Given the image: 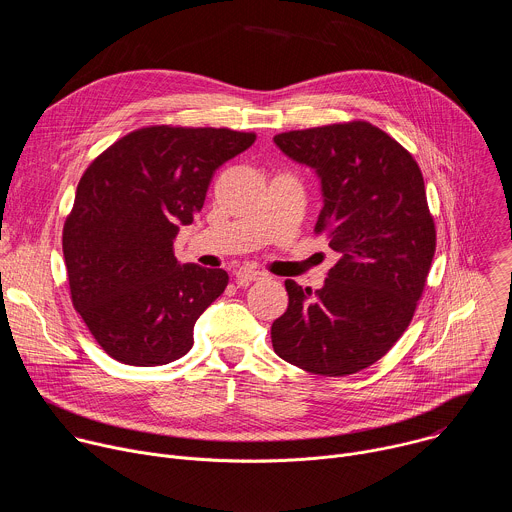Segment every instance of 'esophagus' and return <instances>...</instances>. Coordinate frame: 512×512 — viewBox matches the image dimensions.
Here are the masks:
<instances>
[{
  "label": "esophagus",
  "instance_id": "esophagus-1",
  "mask_svg": "<svg viewBox=\"0 0 512 512\" xmlns=\"http://www.w3.org/2000/svg\"><path fill=\"white\" fill-rule=\"evenodd\" d=\"M235 277H237V281H239L241 285H247V283H251V281L261 279L263 273H261V271H255V269H251V267H241V269H237Z\"/></svg>",
  "mask_w": 512,
  "mask_h": 512
}]
</instances>
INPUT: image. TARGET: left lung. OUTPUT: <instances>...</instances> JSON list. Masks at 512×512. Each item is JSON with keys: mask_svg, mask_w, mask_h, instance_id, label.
<instances>
[{"mask_svg": "<svg viewBox=\"0 0 512 512\" xmlns=\"http://www.w3.org/2000/svg\"><path fill=\"white\" fill-rule=\"evenodd\" d=\"M316 172L324 206L316 233L340 255L324 287L287 279V310L271 326L277 356L324 377L371 367L407 330L435 253V225L413 156L367 121L273 137Z\"/></svg>", "mask_w": 512, "mask_h": 512, "instance_id": "obj_1", "label": "left lung"}]
</instances>
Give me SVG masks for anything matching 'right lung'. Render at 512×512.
I'll return each instance as SVG.
<instances>
[{"instance_id": "obj_1", "label": "right lung", "mask_w": 512, "mask_h": 512, "mask_svg": "<svg viewBox=\"0 0 512 512\" xmlns=\"http://www.w3.org/2000/svg\"><path fill=\"white\" fill-rule=\"evenodd\" d=\"M255 133L152 125L117 139L85 170L62 231L72 306L123 364L184 356L194 324L225 291V269L178 263L174 239L200 212L214 172Z\"/></svg>"}]
</instances>
